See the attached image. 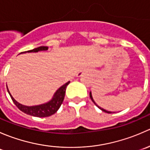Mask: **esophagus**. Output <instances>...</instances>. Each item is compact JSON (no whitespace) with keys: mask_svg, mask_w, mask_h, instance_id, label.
<instances>
[{"mask_svg":"<svg viewBox=\"0 0 150 150\" xmlns=\"http://www.w3.org/2000/svg\"><path fill=\"white\" fill-rule=\"evenodd\" d=\"M88 72V69H83V70L80 71L79 72H78V74H77V77L83 76V75H85V74L87 73Z\"/></svg>","mask_w":150,"mask_h":150,"instance_id":"esophagus-1","label":"esophagus"}]
</instances>
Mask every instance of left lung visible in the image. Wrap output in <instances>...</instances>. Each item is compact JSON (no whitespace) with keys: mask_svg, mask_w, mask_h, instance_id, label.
Here are the masks:
<instances>
[{"mask_svg":"<svg viewBox=\"0 0 150 150\" xmlns=\"http://www.w3.org/2000/svg\"><path fill=\"white\" fill-rule=\"evenodd\" d=\"M89 95H90V98H91V100H92V102H93V103H94L95 104H96V106H97V107H99V109H100V110H102V111H103V112H107V113H112V112H110V111H107V110H104V109H103V108H101V107H99V106H98V105H97V104H96V103H95L94 100H93V97H92V95H91V92H90V93H89Z\"/></svg>","mask_w":150,"mask_h":150,"instance_id":"8db88e82","label":"left lung"}]
</instances>
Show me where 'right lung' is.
I'll list each match as a JSON object with an SVG mask.
<instances>
[{"mask_svg": "<svg viewBox=\"0 0 150 150\" xmlns=\"http://www.w3.org/2000/svg\"><path fill=\"white\" fill-rule=\"evenodd\" d=\"M48 47L47 46H40L38 47V48H34V49L33 50H30V51H24V52L22 53L38 52V51H46V50H48ZM22 53H20V54H22ZM69 83V82L66 83L65 84L63 85L62 86H61V87L56 91V93H54V96H53V98L51 99V100H50L48 102L43 104H40V105L31 106V107H28V106H25L23 105V104H19V102H16V101L13 99V96L11 95L9 91H8V87H7V90H8V93H9L13 102L15 104V105L21 110V111L25 112V114L30 115L34 116V117H44L52 115L54 113L57 112V110L59 109L60 106L62 104L63 100H64V95H65L66 91V88Z\"/></svg>", "mask_w": 150, "mask_h": 150, "instance_id": "1", "label": "right lung"}]
</instances>
